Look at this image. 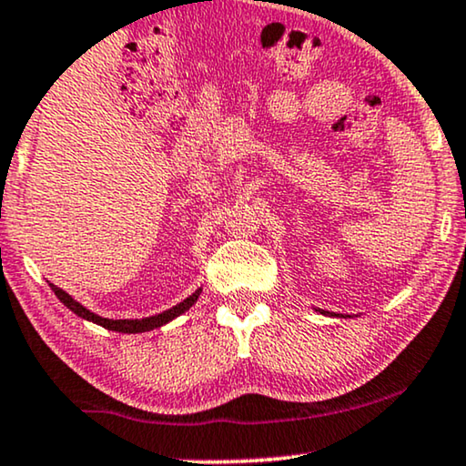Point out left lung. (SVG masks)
Returning <instances> with one entry per match:
<instances>
[{"mask_svg": "<svg viewBox=\"0 0 466 466\" xmlns=\"http://www.w3.org/2000/svg\"><path fill=\"white\" fill-rule=\"evenodd\" d=\"M320 311V314H329V316H341V314H335V311H327V309H316Z\"/></svg>", "mask_w": 466, "mask_h": 466, "instance_id": "8db88e82", "label": "left lung"}]
</instances>
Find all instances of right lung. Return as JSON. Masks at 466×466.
I'll use <instances>...</instances> for the list:
<instances>
[{"mask_svg": "<svg viewBox=\"0 0 466 466\" xmlns=\"http://www.w3.org/2000/svg\"><path fill=\"white\" fill-rule=\"evenodd\" d=\"M53 292L56 295V299L66 305L67 309H72L76 316L85 318V320L93 322V324H99V327H104L107 330H116V333H146V330H152V329H158V327H165V324L176 320L177 316H182L184 311H188L193 305L197 303V299L201 295V289H197L193 295H188L184 299L182 303L174 305V308L161 311V314H155V316H148V318H127V320H112V318H104L99 314H95V311L86 309L85 305L76 301L72 295H67L63 289H56L55 284H48Z\"/></svg>", "mask_w": 466, "mask_h": 466, "instance_id": "add662e5", "label": "right lung"}]
</instances>
